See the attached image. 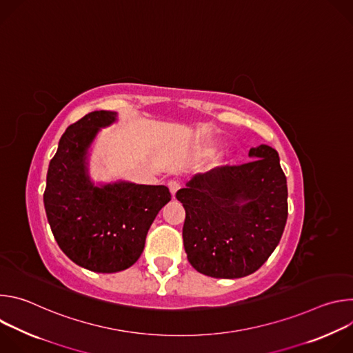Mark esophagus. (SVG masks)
<instances>
[{"mask_svg":"<svg viewBox=\"0 0 353 353\" xmlns=\"http://www.w3.org/2000/svg\"><path fill=\"white\" fill-rule=\"evenodd\" d=\"M169 190H170V192H172V195H176V192L180 190V183L179 181H176V180H172V181H169Z\"/></svg>","mask_w":353,"mask_h":353,"instance_id":"1","label":"esophagus"}]
</instances>
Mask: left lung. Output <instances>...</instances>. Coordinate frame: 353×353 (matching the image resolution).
<instances>
[{
    "label": "left lung",
    "mask_w": 353,
    "mask_h": 353,
    "mask_svg": "<svg viewBox=\"0 0 353 353\" xmlns=\"http://www.w3.org/2000/svg\"><path fill=\"white\" fill-rule=\"evenodd\" d=\"M248 157V163L195 174L176 194L185 210L187 259L204 275L234 279L253 274L282 237L288 185L279 155L263 143Z\"/></svg>",
    "instance_id": "obj_1"
}]
</instances>
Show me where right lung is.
<instances>
[{
	"mask_svg": "<svg viewBox=\"0 0 353 353\" xmlns=\"http://www.w3.org/2000/svg\"><path fill=\"white\" fill-rule=\"evenodd\" d=\"M116 121V112L99 110L65 130L50 161L43 195L47 221L63 253L77 265L102 274L137 263L150 225L172 199L166 185L90 179L89 149L99 131Z\"/></svg>",
	"mask_w": 353,
	"mask_h": 353,
	"instance_id": "add662e5",
	"label": "right lung"
}]
</instances>
